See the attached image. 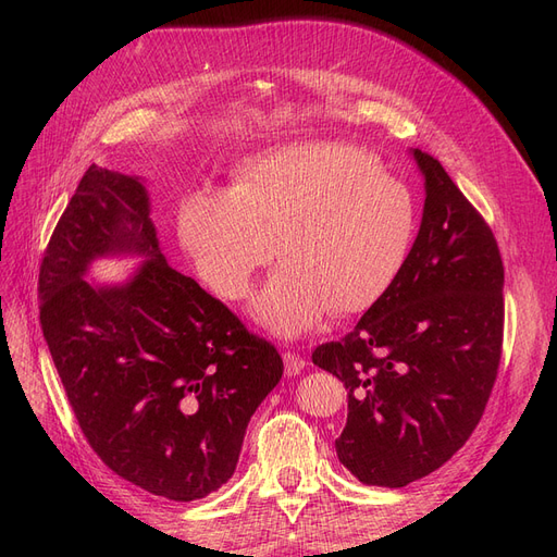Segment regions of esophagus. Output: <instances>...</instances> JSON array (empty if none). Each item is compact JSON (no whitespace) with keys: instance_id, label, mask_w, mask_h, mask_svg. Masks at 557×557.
Here are the masks:
<instances>
[{"instance_id":"1","label":"esophagus","mask_w":557,"mask_h":557,"mask_svg":"<svg viewBox=\"0 0 557 557\" xmlns=\"http://www.w3.org/2000/svg\"><path fill=\"white\" fill-rule=\"evenodd\" d=\"M283 362H285V374L288 376H295V374H299L301 369L307 367V360L305 358H299L297 352H283Z\"/></svg>"}]
</instances>
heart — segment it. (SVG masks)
Instances as JSON below:
<instances>
[{
    "mask_svg": "<svg viewBox=\"0 0 557 557\" xmlns=\"http://www.w3.org/2000/svg\"><path fill=\"white\" fill-rule=\"evenodd\" d=\"M181 239L225 299H244L258 269L285 260L252 301L285 339L334 309L360 313L393 290L418 234V201L369 150L342 141L283 146L244 162L232 190L183 201Z\"/></svg>",
    "mask_w": 557,
    "mask_h": 557,
    "instance_id": "obj_1",
    "label": "heart"
}]
</instances>
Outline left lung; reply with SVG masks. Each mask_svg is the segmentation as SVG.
Instances as JSON below:
<instances>
[{
	"mask_svg": "<svg viewBox=\"0 0 557 557\" xmlns=\"http://www.w3.org/2000/svg\"><path fill=\"white\" fill-rule=\"evenodd\" d=\"M425 209L411 258L379 305L313 364L348 391L339 462L367 485L428 476L476 430L504 339V264L495 234L442 162L413 150Z\"/></svg>",
	"mask_w": 557,
	"mask_h": 557,
	"instance_id": "8db88e82",
	"label": "left lung"
}]
</instances>
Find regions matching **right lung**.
Listing matches in <instances>:
<instances>
[{
	"label": "right lung",
	"instance_id": "1",
	"mask_svg": "<svg viewBox=\"0 0 557 557\" xmlns=\"http://www.w3.org/2000/svg\"><path fill=\"white\" fill-rule=\"evenodd\" d=\"M139 178L90 164L39 267V323L90 448L144 491L193 502L237 469L283 376L278 350L164 260ZM107 251L147 260L125 286L82 278Z\"/></svg>",
	"mask_w": 557,
	"mask_h": 557
}]
</instances>
